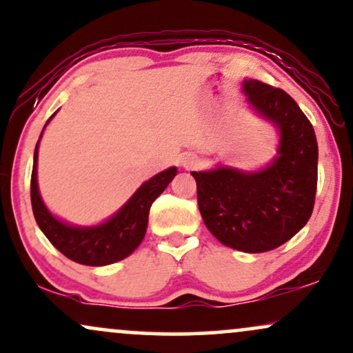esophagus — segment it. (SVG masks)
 <instances>
[{
  "label": "esophagus",
  "mask_w": 353,
  "mask_h": 353,
  "mask_svg": "<svg viewBox=\"0 0 353 353\" xmlns=\"http://www.w3.org/2000/svg\"><path fill=\"white\" fill-rule=\"evenodd\" d=\"M194 163H196V160L194 159H190V160H186V162L183 163V165H185V167H193Z\"/></svg>",
  "instance_id": "obj_1"
}]
</instances>
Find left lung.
<instances>
[{
  "label": "left lung",
  "mask_w": 353,
  "mask_h": 353,
  "mask_svg": "<svg viewBox=\"0 0 353 353\" xmlns=\"http://www.w3.org/2000/svg\"><path fill=\"white\" fill-rule=\"evenodd\" d=\"M250 103L281 130L279 157L264 170L221 167L191 172L205 227L221 243L245 253L276 250L310 221L318 185V143L313 125L282 89L243 82Z\"/></svg>",
  "instance_id": "obj_1"
}]
</instances>
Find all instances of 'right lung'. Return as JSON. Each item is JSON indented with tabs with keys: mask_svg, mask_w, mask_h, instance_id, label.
<instances>
[{
	"mask_svg": "<svg viewBox=\"0 0 353 353\" xmlns=\"http://www.w3.org/2000/svg\"><path fill=\"white\" fill-rule=\"evenodd\" d=\"M37 154L39 143L35 145L30 176V201L35 221L59 253L85 266H107L130 256L148 230L150 205L176 175L175 167L159 173L136 191L115 217L99 227L77 228L54 219L42 203L37 186Z\"/></svg>",
	"mask_w": 353,
	"mask_h": 353,
	"instance_id": "add662e5",
	"label": "right lung"
}]
</instances>
